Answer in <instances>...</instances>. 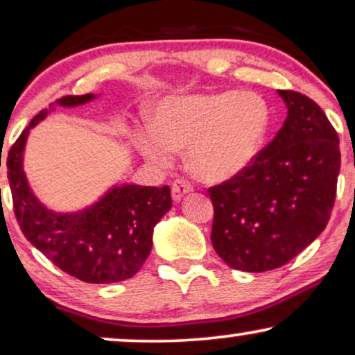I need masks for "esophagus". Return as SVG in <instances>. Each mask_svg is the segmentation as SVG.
Wrapping results in <instances>:
<instances>
[{"instance_id":"esophagus-1","label":"esophagus","mask_w":355,"mask_h":355,"mask_svg":"<svg viewBox=\"0 0 355 355\" xmlns=\"http://www.w3.org/2000/svg\"><path fill=\"white\" fill-rule=\"evenodd\" d=\"M191 191H192V186H191L189 181H186V179H176V181L173 182V189H171V194H173L174 200H181L186 194H189Z\"/></svg>"}]
</instances>
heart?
I'll list each match as a JSON object with an SVG mask.
<instances>
[{
    "mask_svg": "<svg viewBox=\"0 0 355 355\" xmlns=\"http://www.w3.org/2000/svg\"><path fill=\"white\" fill-rule=\"evenodd\" d=\"M270 128V108L252 92H205L164 98L153 112V130L135 141L146 159L168 166L173 151L187 150L196 178L222 182L255 159Z\"/></svg>",
    "mask_w": 355,
    "mask_h": 355,
    "instance_id": "heart-1",
    "label": "heart"
}]
</instances>
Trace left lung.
I'll return each mask as SVG.
<instances>
[{
	"label": "left lung",
	"mask_w": 355,
	"mask_h": 355,
	"mask_svg": "<svg viewBox=\"0 0 355 355\" xmlns=\"http://www.w3.org/2000/svg\"><path fill=\"white\" fill-rule=\"evenodd\" d=\"M288 116L237 176L209 189L211 240L235 270L268 271L303 252L326 229L340 169L339 137L316 102L278 90Z\"/></svg>",
	"instance_id": "left-lung-1"
}]
</instances>
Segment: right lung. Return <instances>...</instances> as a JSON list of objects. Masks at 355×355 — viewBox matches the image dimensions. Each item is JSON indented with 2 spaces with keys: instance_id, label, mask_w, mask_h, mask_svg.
<instances>
[{
  "instance_id": "1",
  "label": "right lung",
  "mask_w": 355,
  "mask_h": 355,
  "mask_svg": "<svg viewBox=\"0 0 355 355\" xmlns=\"http://www.w3.org/2000/svg\"><path fill=\"white\" fill-rule=\"evenodd\" d=\"M94 98L92 94L67 95L55 103L76 107ZM46 115L47 110L39 112L8 153V179L21 232L55 266L85 283L135 277L151 252L153 229L173 205L169 186L123 184L80 212L49 211L33 194L23 171L26 138Z\"/></svg>"
}]
</instances>
